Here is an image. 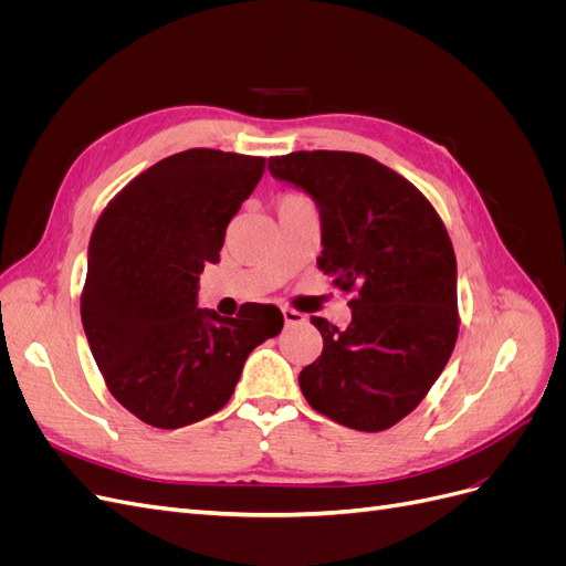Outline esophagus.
<instances>
[{
	"instance_id": "obj_1",
	"label": "esophagus",
	"mask_w": 566,
	"mask_h": 566,
	"mask_svg": "<svg viewBox=\"0 0 566 566\" xmlns=\"http://www.w3.org/2000/svg\"><path fill=\"white\" fill-rule=\"evenodd\" d=\"M283 318H285V325H297L304 321V316L295 310H283Z\"/></svg>"
}]
</instances>
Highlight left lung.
Here are the masks:
<instances>
[{
	"instance_id": "obj_1",
	"label": "left lung",
	"mask_w": 566,
	"mask_h": 566,
	"mask_svg": "<svg viewBox=\"0 0 566 566\" xmlns=\"http://www.w3.org/2000/svg\"><path fill=\"white\" fill-rule=\"evenodd\" d=\"M269 172L312 196L318 266L354 293L352 323H312L323 352L300 373L304 399L358 432L413 410L447 368L458 337V271L447 227L418 188L361 153L297 150Z\"/></svg>"
}]
</instances>
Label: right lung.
Listing matches in <instances>:
<instances>
[{
  "mask_svg": "<svg viewBox=\"0 0 566 566\" xmlns=\"http://www.w3.org/2000/svg\"><path fill=\"white\" fill-rule=\"evenodd\" d=\"M264 175V158L175 153L132 179L101 212L82 290V325L113 397L160 430L224 408L245 358L283 328L273 304L235 318L198 310L205 264Z\"/></svg>",
  "mask_w": 566,
  "mask_h": 566,
  "instance_id": "add662e5",
  "label": "right lung"
}]
</instances>
